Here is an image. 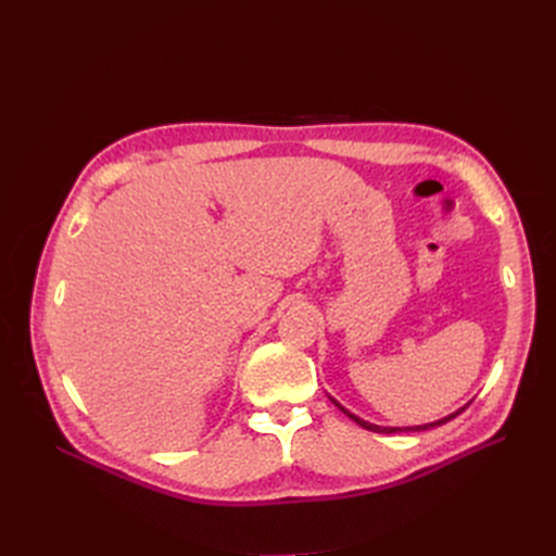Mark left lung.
Instances as JSON below:
<instances>
[{
	"instance_id": "left-lung-1",
	"label": "left lung",
	"mask_w": 556,
	"mask_h": 556,
	"mask_svg": "<svg viewBox=\"0 0 556 556\" xmlns=\"http://www.w3.org/2000/svg\"><path fill=\"white\" fill-rule=\"evenodd\" d=\"M336 403V401H333ZM336 406H339V403H336ZM348 417H352V419H355V422L359 425V427H364V429H368V431H380V433H399V431H427V429H431V427H441V425H445V422H450V419H454V417H457L462 410H457V413H454V415H447L445 419H439V422H431V425H425V427H406V429H390V427H384V429H380V427H376V425H368V422H364V419H359V417H355V415H352V413H348L343 406H339Z\"/></svg>"
}]
</instances>
